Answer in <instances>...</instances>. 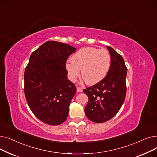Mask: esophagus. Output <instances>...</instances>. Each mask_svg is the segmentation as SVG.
Returning <instances> with one entry per match:
<instances>
[{
	"label": "esophagus",
	"mask_w": 157,
	"mask_h": 157,
	"mask_svg": "<svg viewBox=\"0 0 157 157\" xmlns=\"http://www.w3.org/2000/svg\"><path fill=\"white\" fill-rule=\"evenodd\" d=\"M81 92H83V89H82V88H81L79 86H77V92L79 93Z\"/></svg>",
	"instance_id": "1"
}]
</instances>
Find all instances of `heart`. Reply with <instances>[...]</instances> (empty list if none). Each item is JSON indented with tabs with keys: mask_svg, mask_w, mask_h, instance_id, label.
Listing matches in <instances>:
<instances>
[{
	"mask_svg": "<svg viewBox=\"0 0 157 157\" xmlns=\"http://www.w3.org/2000/svg\"><path fill=\"white\" fill-rule=\"evenodd\" d=\"M111 55L105 49H98L92 47L81 48L71 58V62L66 63L65 67L71 81H75L81 76L89 85L101 81L108 74L111 66Z\"/></svg>",
	"mask_w": 157,
	"mask_h": 157,
	"instance_id": "heart-1",
	"label": "heart"
}]
</instances>
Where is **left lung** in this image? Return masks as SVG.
I'll return each instance as SVG.
<instances>
[{"label":"left lung","instance_id":"obj_1","mask_svg":"<svg viewBox=\"0 0 157 157\" xmlns=\"http://www.w3.org/2000/svg\"><path fill=\"white\" fill-rule=\"evenodd\" d=\"M107 48L111 59L108 74L99 83L83 90L88 97L85 114L95 123H103L113 118L122 106L127 92V68L124 60L111 47Z\"/></svg>","mask_w":157,"mask_h":157}]
</instances>
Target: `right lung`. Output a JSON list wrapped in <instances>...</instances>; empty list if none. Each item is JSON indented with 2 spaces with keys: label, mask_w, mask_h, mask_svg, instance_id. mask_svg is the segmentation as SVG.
<instances>
[{
  "label": "right lung",
  "mask_w": 157,
  "mask_h": 157,
  "mask_svg": "<svg viewBox=\"0 0 157 157\" xmlns=\"http://www.w3.org/2000/svg\"><path fill=\"white\" fill-rule=\"evenodd\" d=\"M76 49L48 40L30 55L25 70L24 92L32 112L41 121L52 125L67 119L76 87L67 79L66 61Z\"/></svg>",
  "instance_id": "1"
}]
</instances>
